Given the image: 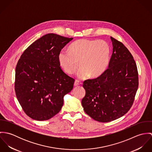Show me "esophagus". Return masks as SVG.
Returning a JSON list of instances; mask_svg holds the SVG:
<instances>
[{
	"label": "esophagus",
	"mask_w": 152,
	"mask_h": 152,
	"mask_svg": "<svg viewBox=\"0 0 152 152\" xmlns=\"http://www.w3.org/2000/svg\"><path fill=\"white\" fill-rule=\"evenodd\" d=\"M79 85H80V82H79L78 80H75V82H74V86L75 87H77V86H78Z\"/></svg>",
	"instance_id": "1"
}]
</instances>
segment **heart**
<instances>
[{
	"instance_id": "1",
	"label": "heart",
	"mask_w": 152,
	"mask_h": 152,
	"mask_svg": "<svg viewBox=\"0 0 152 152\" xmlns=\"http://www.w3.org/2000/svg\"><path fill=\"white\" fill-rule=\"evenodd\" d=\"M69 51L62 50L58 55L59 64L68 74L77 71L79 63L81 68L77 75L80 79L98 77L108 66L111 50L105 40L79 39L70 45Z\"/></svg>"
}]
</instances>
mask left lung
Wrapping results in <instances>:
<instances>
[{
  "instance_id": "left-lung-1",
  "label": "left lung",
  "mask_w": 152,
  "mask_h": 152,
  "mask_svg": "<svg viewBox=\"0 0 152 152\" xmlns=\"http://www.w3.org/2000/svg\"><path fill=\"white\" fill-rule=\"evenodd\" d=\"M113 52L108 68L99 77L83 83L84 110L100 122L116 120L132 107L139 86L136 64L128 49L110 37Z\"/></svg>"
}]
</instances>
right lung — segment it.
Listing matches in <instances>:
<instances>
[{
    "label": "right lung",
    "instance_id": "1",
    "mask_svg": "<svg viewBox=\"0 0 152 152\" xmlns=\"http://www.w3.org/2000/svg\"><path fill=\"white\" fill-rule=\"evenodd\" d=\"M73 38L45 34L23 52L16 67L15 89L25 113L42 121L57 114L64 96L73 88L74 79L62 70L58 55Z\"/></svg>",
    "mask_w": 152,
    "mask_h": 152
}]
</instances>
